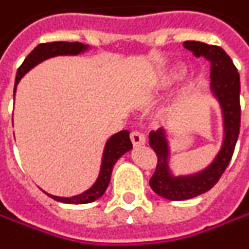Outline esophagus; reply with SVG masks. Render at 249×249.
Segmentation results:
<instances>
[{
	"label": "esophagus",
	"instance_id": "34e87169",
	"mask_svg": "<svg viewBox=\"0 0 249 249\" xmlns=\"http://www.w3.org/2000/svg\"><path fill=\"white\" fill-rule=\"evenodd\" d=\"M130 140L134 147H140V145L145 144V137H144V134H142L140 131H131Z\"/></svg>",
	"mask_w": 249,
	"mask_h": 249
}]
</instances>
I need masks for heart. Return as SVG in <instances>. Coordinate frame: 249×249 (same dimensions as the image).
<instances>
[{
	"label": "heart",
	"instance_id": "obj_1",
	"mask_svg": "<svg viewBox=\"0 0 249 249\" xmlns=\"http://www.w3.org/2000/svg\"><path fill=\"white\" fill-rule=\"evenodd\" d=\"M186 75V67L182 66V64H175L172 67H169L165 70L156 81L150 85V88L144 92V99L145 101H150L153 98H156L157 95L168 89L169 87H172L175 82L180 81L183 77Z\"/></svg>",
	"mask_w": 249,
	"mask_h": 249
}]
</instances>
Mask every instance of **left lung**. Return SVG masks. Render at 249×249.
Wrapping results in <instances>:
<instances>
[{
	"label": "left lung",
	"instance_id": "8db88e82",
	"mask_svg": "<svg viewBox=\"0 0 249 249\" xmlns=\"http://www.w3.org/2000/svg\"><path fill=\"white\" fill-rule=\"evenodd\" d=\"M185 49L196 57H203L210 63V91L221 107L223 143L214 160L202 171L189 175H174L169 167V142L167 131L158 129L150 133V147L156 151L157 167L150 186L154 192L168 200H186L210 191L220 179L235 148L240 134V74L230 56L218 46L188 40Z\"/></svg>",
	"mask_w": 249,
	"mask_h": 249
}]
</instances>
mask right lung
Segmentation results:
<instances>
[{"instance_id": "1", "label": "right lung", "mask_w": 249, "mask_h": 249, "mask_svg": "<svg viewBox=\"0 0 249 249\" xmlns=\"http://www.w3.org/2000/svg\"><path fill=\"white\" fill-rule=\"evenodd\" d=\"M89 49L88 44H82L80 42H52V43H40L36 46L28 57L23 60V63L20 64V67L17 71V78H15V88H14V96L17 92V85L20 81V78L31 71L35 66H37L39 63H42L44 60L50 58V57L56 56H77L80 53H84ZM130 131L122 130L113 134L105 144L104 148V154H102V162H101V171L99 175L95 180L92 186L85 191V192L71 196V197H61V196H54L50 193L44 192L47 196H50L52 199H54L57 202L61 203H70V205H84V203H91L93 200L99 199L104 193L106 188L109 186L110 182V175H112V169L113 165L116 164L120 157L124 153L130 151L133 148V144L129 137Z\"/></svg>"}]
</instances>
